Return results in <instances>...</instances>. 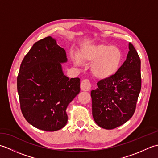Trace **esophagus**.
I'll use <instances>...</instances> for the list:
<instances>
[{
    "label": "esophagus",
    "instance_id": "obj_1",
    "mask_svg": "<svg viewBox=\"0 0 158 158\" xmlns=\"http://www.w3.org/2000/svg\"><path fill=\"white\" fill-rule=\"evenodd\" d=\"M80 87L83 91H89L91 89V83L88 79H84L81 81Z\"/></svg>",
    "mask_w": 158,
    "mask_h": 158
}]
</instances>
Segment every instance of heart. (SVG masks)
Instances as JSON below:
<instances>
[{"label": "heart", "instance_id": "1", "mask_svg": "<svg viewBox=\"0 0 158 158\" xmlns=\"http://www.w3.org/2000/svg\"><path fill=\"white\" fill-rule=\"evenodd\" d=\"M122 60V53L118 48L104 44L85 45L78 56L73 57V62L76 66L81 65L82 62L92 63V74L102 79L113 76L119 69Z\"/></svg>", "mask_w": 158, "mask_h": 158}]
</instances>
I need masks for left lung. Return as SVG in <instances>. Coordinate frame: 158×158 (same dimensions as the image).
Segmentation results:
<instances>
[{"instance_id":"1","label":"left lung","mask_w":158,"mask_h":158,"mask_svg":"<svg viewBox=\"0 0 158 158\" xmlns=\"http://www.w3.org/2000/svg\"><path fill=\"white\" fill-rule=\"evenodd\" d=\"M92 90V115L102 128L111 130L132 117L141 89L140 60L135 47L129 43L126 61L109 78L97 83Z\"/></svg>"}]
</instances>
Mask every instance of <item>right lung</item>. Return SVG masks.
Listing matches in <instances>:
<instances>
[{
    "label": "right lung",
    "instance_id": "1",
    "mask_svg": "<svg viewBox=\"0 0 158 158\" xmlns=\"http://www.w3.org/2000/svg\"><path fill=\"white\" fill-rule=\"evenodd\" d=\"M65 50L48 36L36 42L22 60L17 79L20 108L36 128L53 132L66 126V109L80 92V79H69L62 64Z\"/></svg>",
    "mask_w": 158,
    "mask_h": 158
}]
</instances>
